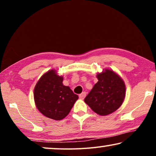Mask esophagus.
Segmentation results:
<instances>
[{
    "mask_svg": "<svg viewBox=\"0 0 156 156\" xmlns=\"http://www.w3.org/2000/svg\"><path fill=\"white\" fill-rule=\"evenodd\" d=\"M86 94H87V93L85 92V91H83V92H82V94H80L79 97H80V98L81 99H84V97H86Z\"/></svg>",
    "mask_w": 156,
    "mask_h": 156,
    "instance_id": "esophagus-1",
    "label": "esophagus"
}]
</instances>
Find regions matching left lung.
Masks as SVG:
<instances>
[{
	"label": "left lung",
	"mask_w": 156,
	"mask_h": 156,
	"mask_svg": "<svg viewBox=\"0 0 156 156\" xmlns=\"http://www.w3.org/2000/svg\"><path fill=\"white\" fill-rule=\"evenodd\" d=\"M98 82L85 97L84 101L97 114L106 116L122 105L126 85L122 78L112 69H104L97 74Z\"/></svg>",
	"instance_id": "obj_1"
}]
</instances>
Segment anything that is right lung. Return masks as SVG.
I'll return each mask as SVG.
<instances>
[{"mask_svg":"<svg viewBox=\"0 0 156 156\" xmlns=\"http://www.w3.org/2000/svg\"><path fill=\"white\" fill-rule=\"evenodd\" d=\"M62 82L63 76L51 69L40 78L34 88L36 107L44 116L53 120L65 118L79 98Z\"/></svg>","mask_w":156,"mask_h":156,"instance_id":"1","label":"right lung"}]
</instances>
